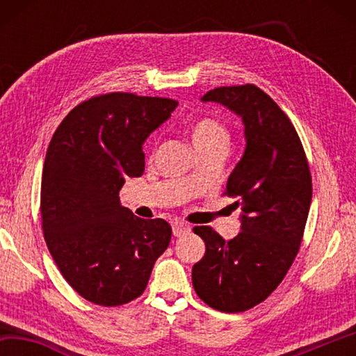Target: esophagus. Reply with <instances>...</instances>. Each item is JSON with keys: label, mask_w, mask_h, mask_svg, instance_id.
<instances>
[{"label": "esophagus", "mask_w": 356, "mask_h": 356, "mask_svg": "<svg viewBox=\"0 0 356 356\" xmlns=\"http://www.w3.org/2000/svg\"><path fill=\"white\" fill-rule=\"evenodd\" d=\"M188 231H190V226L186 225V222H182V221H174L172 222V234L176 237H182Z\"/></svg>", "instance_id": "obj_1"}]
</instances>
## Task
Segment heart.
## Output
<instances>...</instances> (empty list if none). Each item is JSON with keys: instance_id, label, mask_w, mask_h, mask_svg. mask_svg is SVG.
I'll list each match as a JSON object with an SVG mask.
<instances>
[{"instance_id": "b5f03b06", "label": "heart", "mask_w": 356, "mask_h": 356, "mask_svg": "<svg viewBox=\"0 0 356 356\" xmlns=\"http://www.w3.org/2000/svg\"><path fill=\"white\" fill-rule=\"evenodd\" d=\"M188 134L196 147L197 154L202 155H222L231 144V131L221 119L215 116H200L195 118L188 124ZM186 182H193V179H186Z\"/></svg>"}]
</instances>
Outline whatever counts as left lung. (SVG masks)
Instances as JSON below:
<instances>
[{
  "label": "left lung",
  "instance_id": "1",
  "mask_svg": "<svg viewBox=\"0 0 356 356\" xmlns=\"http://www.w3.org/2000/svg\"><path fill=\"white\" fill-rule=\"evenodd\" d=\"M202 102H218L242 116L246 149L222 196L242 209V231L231 240L196 226L206 254L193 265V287L221 312H243L272 293L298 254L308 220L312 179L291 119L256 84L221 86Z\"/></svg>",
  "mask_w": 356,
  "mask_h": 356
}]
</instances>
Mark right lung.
Listing matches in <instances>:
<instances>
[{"instance_id":"1","label":"right lung","mask_w":356,"mask_h":356,"mask_svg":"<svg viewBox=\"0 0 356 356\" xmlns=\"http://www.w3.org/2000/svg\"><path fill=\"white\" fill-rule=\"evenodd\" d=\"M177 100L134 92L94 95L78 104L53 135L40 185L42 231L64 280L84 300L120 306L140 297L171 242L161 218L122 207L127 177L144 172L143 144Z\"/></svg>"}]
</instances>
